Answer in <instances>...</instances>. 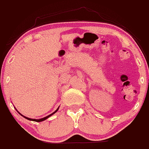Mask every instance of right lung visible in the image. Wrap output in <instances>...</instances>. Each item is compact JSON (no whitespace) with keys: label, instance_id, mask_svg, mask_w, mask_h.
Segmentation results:
<instances>
[{"label":"right lung","instance_id":"add662e5","mask_svg":"<svg viewBox=\"0 0 149 149\" xmlns=\"http://www.w3.org/2000/svg\"><path fill=\"white\" fill-rule=\"evenodd\" d=\"M58 108H59V107H58V108H57V109L56 111H55V112H54L53 113H52L51 114H49V115H48V116H47V117H44V118H42V119H39V120H36V119H31V118H28V117H24V116H23L22 115V114H21L20 113H19V112H18V111L17 110V109H16V108H15V109L17 111V112H18V113L19 114H21V115L22 116V117H24V118L25 119H27V120H30V121H35V122H42V121H45V120H47V118H49V117H51V116L52 115V114H54V113H56V112H57V111H58Z\"/></svg>","mask_w":149,"mask_h":149}]
</instances>
